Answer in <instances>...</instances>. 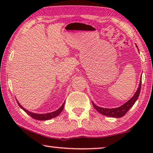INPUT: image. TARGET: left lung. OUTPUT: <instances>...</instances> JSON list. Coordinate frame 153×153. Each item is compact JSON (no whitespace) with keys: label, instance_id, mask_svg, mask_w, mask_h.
<instances>
[{"label":"left lung","instance_id":"1","mask_svg":"<svg viewBox=\"0 0 153 153\" xmlns=\"http://www.w3.org/2000/svg\"><path fill=\"white\" fill-rule=\"evenodd\" d=\"M136 47H137V45ZM141 77L140 79V83L138 87V89L137 91L135 92L134 95L131 98L129 99L128 102L123 104L122 106H120L118 108H102V107H99L98 106L95 105L93 102H92L93 107L95 108L97 111L102 114L104 116L112 117V118H121V117L124 116L126 112L130 109L133 105H134L136 100H137L138 97L139 96V93L141 91Z\"/></svg>","mask_w":153,"mask_h":153}]
</instances>
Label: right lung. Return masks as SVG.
<instances>
[{"label": "right lung", "mask_w": 153, "mask_h": 153, "mask_svg": "<svg viewBox=\"0 0 153 153\" xmlns=\"http://www.w3.org/2000/svg\"><path fill=\"white\" fill-rule=\"evenodd\" d=\"M17 102L18 104V105L19 106V107H20L22 110H24L28 115H30L31 118H33L35 120H50V119H52L53 118H55L56 116L59 115L62 112V111L64 106V103H65V102H64L62 104V105L58 110H56V111L49 112V113H46V114H36V113L31 112L30 111H28L27 110L24 108V107H23L20 105V104L18 102V100H17Z\"/></svg>", "instance_id": "add662e5"}]
</instances>
